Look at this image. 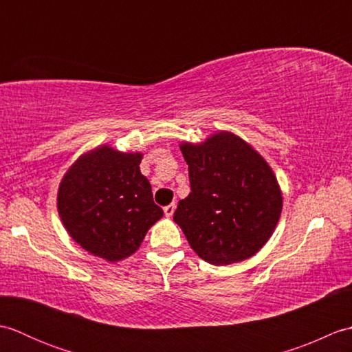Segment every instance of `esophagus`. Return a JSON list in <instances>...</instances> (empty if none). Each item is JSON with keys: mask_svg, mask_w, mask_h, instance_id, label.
<instances>
[{"mask_svg": "<svg viewBox=\"0 0 352 352\" xmlns=\"http://www.w3.org/2000/svg\"><path fill=\"white\" fill-rule=\"evenodd\" d=\"M163 212H164V216H168V218H170V216L174 214V212H175V204L166 206V207L163 208Z\"/></svg>", "mask_w": 352, "mask_h": 352, "instance_id": "esophagus-1", "label": "esophagus"}]
</instances>
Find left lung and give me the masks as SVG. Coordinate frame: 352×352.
<instances>
[{
  "label": "left lung",
  "instance_id": "1",
  "mask_svg": "<svg viewBox=\"0 0 352 352\" xmlns=\"http://www.w3.org/2000/svg\"><path fill=\"white\" fill-rule=\"evenodd\" d=\"M189 164L190 193L174 221L190 248L207 263L223 266L257 254L271 239L283 193L269 163L231 131H216L201 144L182 142Z\"/></svg>",
  "mask_w": 352,
  "mask_h": 352
}]
</instances>
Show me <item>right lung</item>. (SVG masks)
Wrapping results in <instances>:
<instances>
[{
	"instance_id": "add662e5",
	"label": "right lung",
	"mask_w": 352,
	"mask_h": 352,
	"mask_svg": "<svg viewBox=\"0 0 352 352\" xmlns=\"http://www.w3.org/2000/svg\"><path fill=\"white\" fill-rule=\"evenodd\" d=\"M142 157L140 151L100 145L81 154L58 184L57 210L65 230L81 248L110 263L136 252L163 216L140 172Z\"/></svg>"
}]
</instances>
